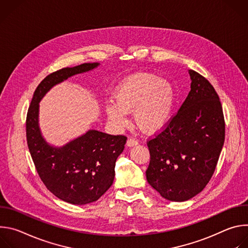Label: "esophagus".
<instances>
[{"instance_id": "1", "label": "esophagus", "mask_w": 248, "mask_h": 248, "mask_svg": "<svg viewBox=\"0 0 248 248\" xmlns=\"http://www.w3.org/2000/svg\"><path fill=\"white\" fill-rule=\"evenodd\" d=\"M138 144V141L135 140L134 138H128L127 141H126V146L127 147H132V146H135Z\"/></svg>"}]
</instances>
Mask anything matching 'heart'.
<instances>
[{"label": "heart", "instance_id": "obj_1", "mask_svg": "<svg viewBox=\"0 0 248 248\" xmlns=\"http://www.w3.org/2000/svg\"><path fill=\"white\" fill-rule=\"evenodd\" d=\"M114 102L105 106V113L116 129L128 124L127 115L133 112L136 126L144 133L163 130L170 122L175 90L166 78L151 73H135L119 83L114 92Z\"/></svg>", "mask_w": 248, "mask_h": 248}]
</instances>
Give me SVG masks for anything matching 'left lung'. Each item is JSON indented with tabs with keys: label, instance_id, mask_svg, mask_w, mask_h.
I'll return each instance as SVG.
<instances>
[{
	"label": "left lung",
	"instance_id": "left-lung-1",
	"mask_svg": "<svg viewBox=\"0 0 248 248\" xmlns=\"http://www.w3.org/2000/svg\"><path fill=\"white\" fill-rule=\"evenodd\" d=\"M190 91L168 126L147 142L148 184L162 197L186 201L201 192L216 169L224 142L225 120L211 83L188 70Z\"/></svg>",
	"mask_w": 248,
	"mask_h": 248
}]
</instances>
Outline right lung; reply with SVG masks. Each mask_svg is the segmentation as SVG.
Wrapping results in <instances>:
<instances>
[{
	"mask_svg": "<svg viewBox=\"0 0 248 248\" xmlns=\"http://www.w3.org/2000/svg\"><path fill=\"white\" fill-rule=\"evenodd\" d=\"M99 65L82 63L46 77L33 94L26 118L27 145L40 179L55 196L75 205L94 202L111 187L126 137L89 129L62 146H54L42 135L39 103L57 84Z\"/></svg>",
	"mask_w": 248,
	"mask_h": 248,
	"instance_id": "right-lung-1",
	"label": "right lung"
}]
</instances>
